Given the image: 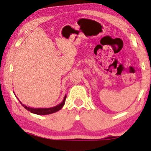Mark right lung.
<instances>
[{"label":"right lung","mask_w":151,"mask_h":151,"mask_svg":"<svg viewBox=\"0 0 151 151\" xmlns=\"http://www.w3.org/2000/svg\"><path fill=\"white\" fill-rule=\"evenodd\" d=\"M66 96H64V98H63V101L59 104L57 106H54V107H51V108H32V107H29V106H27L26 105L22 104V103L19 101L20 104H22V106H23L24 109H26L27 110L31 112V113L35 114H37V115H47V114H50L55 113V112H57L58 111H59L60 109H62V107L63 106V105L65 104V101H66Z\"/></svg>","instance_id":"obj_1"}]
</instances>
